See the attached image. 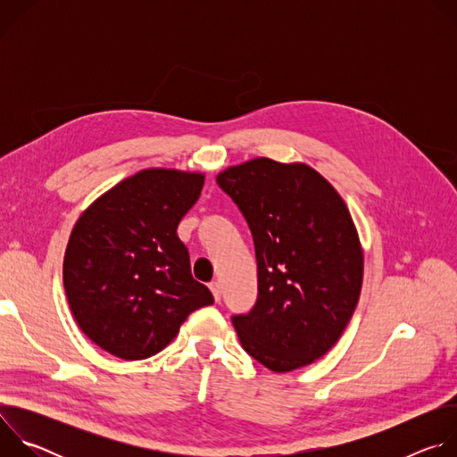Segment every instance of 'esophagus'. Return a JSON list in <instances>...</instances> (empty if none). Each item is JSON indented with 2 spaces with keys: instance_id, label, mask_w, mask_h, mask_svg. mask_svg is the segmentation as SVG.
I'll use <instances>...</instances> for the list:
<instances>
[{
  "instance_id": "34e87169",
  "label": "esophagus",
  "mask_w": 457,
  "mask_h": 457,
  "mask_svg": "<svg viewBox=\"0 0 457 457\" xmlns=\"http://www.w3.org/2000/svg\"><path fill=\"white\" fill-rule=\"evenodd\" d=\"M210 291L213 293L215 302H219L220 300V284L219 282H210Z\"/></svg>"
}]
</instances>
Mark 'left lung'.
Segmentation results:
<instances>
[{
    "label": "left lung",
    "instance_id": "left-lung-1",
    "mask_svg": "<svg viewBox=\"0 0 457 457\" xmlns=\"http://www.w3.org/2000/svg\"><path fill=\"white\" fill-rule=\"evenodd\" d=\"M217 182L254 242L256 303L231 318L244 351L275 372L312 363L338 342L361 291L363 253L345 203L302 162L260 157Z\"/></svg>",
    "mask_w": 457,
    "mask_h": 457
}]
</instances>
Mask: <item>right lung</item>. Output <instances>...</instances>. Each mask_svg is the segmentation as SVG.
I'll return each mask as SVG.
<instances>
[{"label": "right lung", "mask_w": 457, "mask_h": 457, "mask_svg": "<svg viewBox=\"0 0 457 457\" xmlns=\"http://www.w3.org/2000/svg\"><path fill=\"white\" fill-rule=\"evenodd\" d=\"M203 173L150 168L120 180L79 217L62 284L81 331L106 353L145 360L162 351L195 309L213 303L191 277L180 219L197 203Z\"/></svg>", "instance_id": "right-lung-1"}]
</instances>
